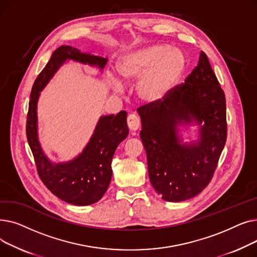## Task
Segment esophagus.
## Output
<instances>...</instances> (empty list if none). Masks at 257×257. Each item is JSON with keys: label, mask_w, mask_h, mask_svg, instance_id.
<instances>
[{"label": "esophagus", "mask_w": 257, "mask_h": 257, "mask_svg": "<svg viewBox=\"0 0 257 257\" xmlns=\"http://www.w3.org/2000/svg\"><path fill=\"white\" fill-rule=\"evenodd\" d=\"M127 123H128V127L131 131H137L140 128L141 125V120L139 118V116L137 114H129L128 118H127Z\"/></svg>", "instance_id": "34e87169"}]
</instances>
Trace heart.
<instances>
[{
  "label": "heart",
  "mask_w": 257,
  "mask_h": 257,
  "mask_svg": "<svg viewBox=\"0 0 257 257\" xmlns=\"http://www.w3.org/2000/svg\"><path fill=\"white\" fill-rule=\"evenodd\" d=\"M184 67L182 53L167 45H152L126 53L116 63L117 74L125 82L140 79L137 94L147 104L164 101L177 85ZM113 85L116 90L121 89L118 81L114 80Z\"/></svg>",
  "instance_id": "heart-1"
}]
</instances>
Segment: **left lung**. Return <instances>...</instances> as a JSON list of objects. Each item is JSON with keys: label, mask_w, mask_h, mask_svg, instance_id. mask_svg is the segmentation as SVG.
<instances>
[{"label": "left lung", "mask_w": 257, "mask_h": 257, "mask_svg": "<svg viewBox=\"0 0 257 257\" xmlns=\"http://www.w3.org/2000/svg\"><path fill=\"white\" fill-rule=\"evenodd\" d=\"M148 173L158 195L181 202L210 182L227 139L226 100L204 52L184 83L160 103L139 108ZM199 126V138L183 143L179 126Z\"/></svg>", "instance_id": "left-lung-1"}]
</instances>
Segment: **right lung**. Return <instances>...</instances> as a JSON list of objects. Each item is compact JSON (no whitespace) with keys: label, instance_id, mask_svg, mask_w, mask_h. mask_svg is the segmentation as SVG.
Listing matches in <instances>:
<instances>
[{"label":"right lung","instance_id":"add662e5","mask_svg":"<svg viewBox=\"0 0 257 257\" xmlns=\"http://www.w3.org/2000/svg\"><path fill=\"white\" fill-rule=\"evenodd\" d=\"M67 60L97 66L101 71L107 63V58L83 53L70 46H61L54 51L33 84L26 133L38 175L44 184L52 194L66 203L85 206L98 202L109 186L113 154L129 133L127 112L123 110L116 115L101 116L83 151L74 159L65 163H53L50 160L38 140L37 102L40 91Z\"/></svg>","mask_w":257,"mask_h":257}]
</instances>
